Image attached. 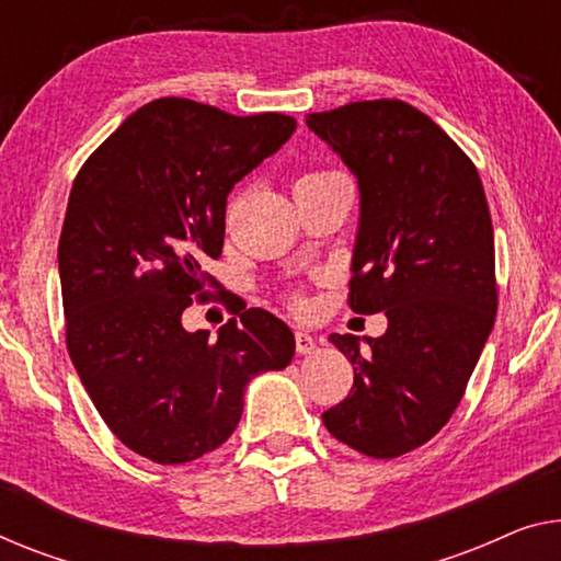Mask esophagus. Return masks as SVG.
I'll return each instance as SVG.
<instances>
[{
  "mask_svg": "<svg viewBox=\"0 0 561 561\" xmlns=\"http://www.w3.org/2000/svg\"><path fill=\"white\" fill-rule=\"evenodd\" d=\"M295 345L299 355H314L317 353V340L307 332H295Z\"/></svg>",
  "mask_w": 561,
  "mask_h": 561,
  "instance_id": "esophagus-1",
  "label": "esophagus"
}]
</instances>
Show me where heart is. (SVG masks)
<instances>
[{"instance_id": "heart-1", "label": "heart", "mask_w": 561, "mask_h": 561, "mask_svg": "<svg viewBox=\"0 0 561 561\" xmlns=\"http://www.w3.org/2000/svg\"><path fill=\"white\" fill-rule=\"evenodd\" d=\"M312 175H322V173H309V175H305V179H312ZM295 305H297V307H302V305H305V299H302V297H295Z\"/></svg>"}]
</instances>
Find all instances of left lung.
Wrapping results in <instances>:
<instances>
[{"mask_svg":"<svg viewBox=\"0 0 561 561\" xmlns=\"http://www.w3.org/2000/svg\"><path fill=\"white\" fill-rule=\"evenodd\" d=\"M360 186L350 307L386 312L382 337L330 334L353 363L350 396L322 421L370 458L428 443L461 403L496 320L494 227L479 171L403 100L309 113Z\"/></svg>","mask_w":561,"mask_h":561,"instance_id":"1","label":"left lung"}]
</instances>
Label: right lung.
<instances>
[{
	"instance_id": "add662e5",
	"label": "right lung",
	"mask_w": 561,
	"mask_h": 561,
	"mask_svg": "<svg viewBox=\"0 0 561 561\" xmlns=\"http://www.w3.org/2000/svg\"><path fill=\"white\" fill-rule=\"evenodd\" d=\"M282 113L229 115L186 98L130 115L72 183L57 247L70 360L123 446L153 463L219 448L259 373L282 370L295 334L266 309L208 330L181 314L206 297L233 183L287 144Z\"/></svg>"
}]
</instances>
